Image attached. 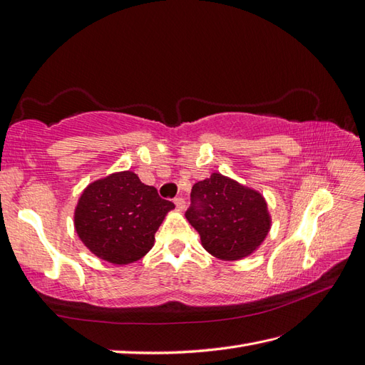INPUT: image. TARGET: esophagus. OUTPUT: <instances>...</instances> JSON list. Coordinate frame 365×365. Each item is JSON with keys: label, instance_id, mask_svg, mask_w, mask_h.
<instances>
[{"label": "esophagus", "instance_id": "1", "mask_svg": "<svg viewBox=\"0 0 365 365\" xmlns=\"http://www.w3.org/2000/svg\"><path fill=\"white\" fill-rule=\"evenodd\" d=\"M174 203H175V207H177V210H179V211L185 210V199L177 197V199H174Z\"/></svg>", "mask_w": 365, "mask_h": 365}]
</instances>
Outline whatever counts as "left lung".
<instances>
[{
    "label": "left lung",
    "instance_id": "left-lung-1",
    "mask_svg": "<svg viewBox=\"0 0 365 365\" xmlns=\"http://www.w3.org/2000/svg\"><path fill=\"white\" fill-rule=\"evenodd\" d=\"M185 216L197 230L203 249L222 261L252 255L272 227L264 196L219 173L192 186Z\"/></svg>",
    "mask_w": 365,
    "mask_h": 365
}]
</instances>
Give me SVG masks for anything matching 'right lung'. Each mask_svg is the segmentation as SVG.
<instances>
[{
    "label": "right lung",
    "mask_w": 365,
    "mask_h": 365,
    "mask_svg": "<svg viewBox=\"0 0 365 365\" xmlns=\"http://www.w3.org/2000/svg\"><path fill=\"white\" fill-rule=\"evenodd\" d=\"M174 203L158 196L133 171L108 174L82 191L74 228L99 259L116 266L141 259L154 247L155 232Z\"/></svg>",
    "instance_id": "1"
}]
</instances>
